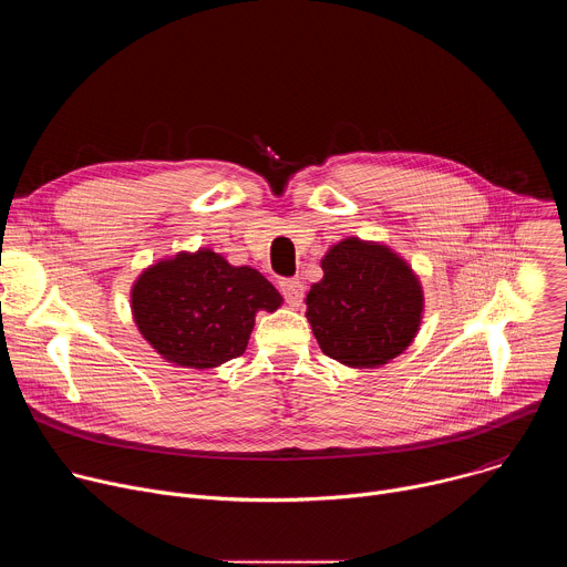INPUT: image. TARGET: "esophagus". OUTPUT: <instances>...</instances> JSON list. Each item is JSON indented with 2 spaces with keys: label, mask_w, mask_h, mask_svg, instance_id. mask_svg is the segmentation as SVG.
Segmentation results:
<instances>
[{
  "label": "esophagus",
  "mask_w": 567,
  "mask_h": 567,
  "mask_svg": "<svg viewBox=\"0 0 567 567\" xmlns=\"http://www.w3.org/2000/svg\"><path fill=\"white\" fill-rule=\"evenodd\" d=\"M280 291L285 296V300L291 305V307H298L302 302V293H305V287L298 278H289V280H282L280 282Z\"/></svg>",
  "instance_id": "34e87169"
}]
</instances>
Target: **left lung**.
<instances>
[{
	"label": "left lung",
	"mask_w": 567,
	"mask_h": 567,
	"mask_svg": "<svg viewBox=\"0 0 567 567\" xmlns=\"http://www.w3.org/2000/svg\"><path fill=\"white\" fill-rule=\"evenodd\" d=\"M320 269L305 316L322 354L348 368H381L415 341L424 289L396 251L383 241L346 237L322 256Z\"/></svg>",
	"instance_id": "obj_1"
}]
</instances>
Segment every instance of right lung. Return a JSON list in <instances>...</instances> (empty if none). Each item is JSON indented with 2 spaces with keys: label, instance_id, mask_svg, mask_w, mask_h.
Listing matches in <instances>:
<instances>
[{
  "label": "right lung",
  "instance_id": "add662e5",
  "mask_svg": "<svg viewBox=\"0 0 567 567\" xmlns=\"http://www.w3.org/2000/svg\"><path fill=\"white\" fill-rule=\"evenodd\" d=\"M282 305L254 267H233L213 249L179 251L141 271L130 289L132 318L161 359L210 370L245 354L258 311Z\"/></svg>",
  "mask_w": 567,
  "mask_h": 567
}]
</instances>
